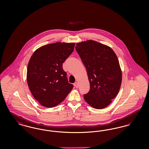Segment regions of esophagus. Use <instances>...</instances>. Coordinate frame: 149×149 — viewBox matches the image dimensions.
<instances>
[{
	"mask_svg": "<svg viewBox=\"0 0 149 149\" xmlns=\"http://www.w3.org/2000/svg\"><path fill=\"white\" fill-rule=\"evenodd\" d=\"M74 86L76 87V88H78L79 86V84H78V82H75L74 84Z\"/></svg>",
	"mask_w": 149,
	"mask_h": 149,
	"instance_id": "esophagus-1",
	"label": "esophagus"
}]
</instances>
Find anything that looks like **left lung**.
Wrapping results in <instances>:
<instances>
[{
  "instance_id": "8db88e82",
  "label": "left lung",
  "mask_w": 149,
  "mask_h": 149,
  "mask_svg": "<svg viewBox=\"0 0 149 149\" xmlns=\"http://www.w3.org/2000/svg\"><path fill=\"white\" fill-rule=\"evenodd\" d=\"M87 71L91 89L84 98L93 108L108 106L119 92L122 70L113 50L101 43L87 40L75 47Z\"/></svg>"
}]
</instances>
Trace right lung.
I'll return each mask as SVG.
<instances>
[{"mask_svg": "<svg viewBox=\"0 0 149 149\" xmlns=\"http://www.w3.org/2000/svg\"><path fill=\"white\" fill-rule=\"evenodd\" d=\"M75 43L55 42L40 47L29 61L27 81L32 95L47 108L61 103L73 88L63 64L74 51Z\"/></svg>", "mask_w": 149, "mask_h": 149, "instance_id": "1", "label": "right lung"}]
</instances>
